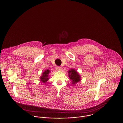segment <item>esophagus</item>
Segmentation results:
<instances>
[{
  "label": "esophagus",
  "mask_w": 123,
  "mask_h": 123,
  "mask_svg": "<svg viewBox=\"0 0 123 123\" xmlns=\"http://www.w3.org/2000/svg\"><path fill=\"white\" fill-rule=\"evenodd\" d=\"M56 70H59V71H60V70H62V68L61 67H60V66H57L56 67Z\"/></svg>",
  "instance_id": "obj_1"
}]
</instances>
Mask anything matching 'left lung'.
<instances>
[{
	"label": "left lung",
	"mask_w": 123,
	"mask_h": 123,
	"mask_svg": "<svg viewBox=\"0 0 123 123\" xmlns=\"http://www.w3.org/2000/svg\"><path fill=\"white\" fill-rule=\"evenodd\" d=\"M68 73L69 77H70V80H72L73 84L76 83L80 81V75L74 69H70V70L68 71Z\"/></svg>",
	"instance_id": "obj_1"
}]
</instances>
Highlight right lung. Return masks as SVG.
I'll use <instances>...</instances> for the list:
<instances>
[{
    "mask_svg": "<svg viewBox=\"0 0 123 123\" xmlns=\"http://www.w3.org/2000/svg\"><path fill=\"white\" fill-rule=\"evenodd\" d=\"M50 71L49 70H45L42 74V76L41 77V81L45 83L46 82H47L48 80V74L49 73Z\"/></svg>",
    "mask_w": 123,
    "mask_h": 123,
    "instance_id": "1",
    "label": "right lung"
}]
</instances>
